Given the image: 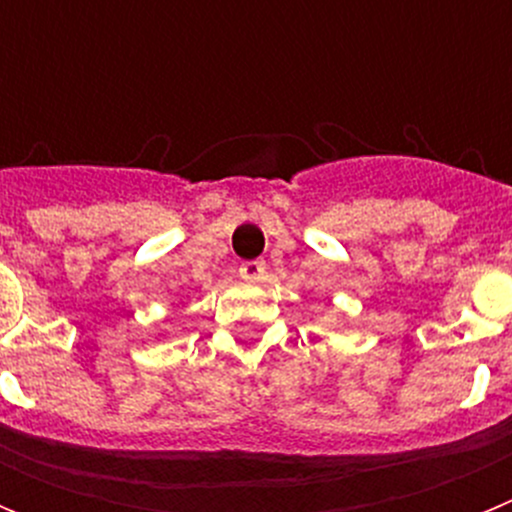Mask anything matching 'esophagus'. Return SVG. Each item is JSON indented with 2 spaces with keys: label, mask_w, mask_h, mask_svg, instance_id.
<instances>
[{
  "label": "esophagus",
  "mask_w": 512,
  "mask_h": 512,
  "mask_svg": "<svg viewBox=\"0 0 512 512\" xmlns=\"http://www.w3.org/2000/svg\"><path fill=\"white\" fill-rule=\"evenodd\" d=\"M241 277L248 279V282H259L261 277H264L266 271V264L264 261H246V264H241Z\"/></svg>",
  "instance_id": "esophagus-1"
}]
</instances>
